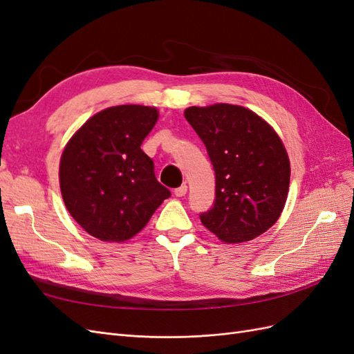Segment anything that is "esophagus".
<instances>
[{"label": "esophagus", "mask_w": 354, "mask_h": 354, "mask_svg": "<svg viewBox=\"0 0 354 354\" xmlns=\"http://www.w3.org/2000/svg\"><path fill=\"white\" fill-rule=\"evenodd\" d=\"M186 194H187V186H186V185L180 186V187H177V189L174 190V195H176L177 198H183V196H186Z\"/></svg>", "instance_id": "esophagus-1"}]
</instances>
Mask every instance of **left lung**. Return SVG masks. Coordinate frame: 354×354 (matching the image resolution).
Listing matches in <instances>:
<instances>
[{
	"label": "left lung",
	"instance_id": "8db88e82",
	"mask_svg": "<svg viewBox=\"0 0 354 354\" xmlns=\"http://www.w3.org/2000/svg\"><path fill=\"white\" fill-rule=\"evenodd\" d=\"M185 118L216 171V202L201 221L224 243L252 241L279 220L289 190L288 152L274 128L238 104L190 106Z\"/></svg>",
	"mask_w": 354,
	"mask_h": 354
}]
</instances>
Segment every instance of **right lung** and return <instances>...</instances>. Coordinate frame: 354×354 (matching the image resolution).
Segmentation results:
<instances>
[{"label":"right lung","mask_w":354,"mask_h":354,"mask_svg":"<svg viewBox=\"0 0 354 354\" xmlns=\"http://www.w3.org/2000/svg\"><path fill=\"white\" fill-rule=\"evenodd\" d=\"M159 112L120 104L85 121L60 156L63 202L73 220L103 242H125L143 230L169 190L159 185L142 149Z\"/></svg>","instance_id":"1"}]
</instances>
